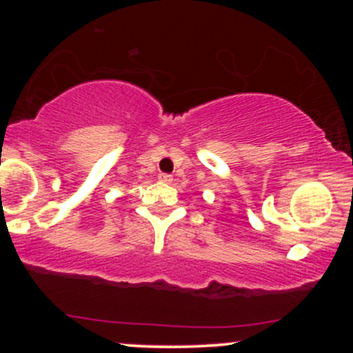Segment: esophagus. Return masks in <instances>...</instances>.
Wrapping results in <instances>:
<instances>
[{
  "mask_svg": "<svg viewBox=\"0 0 353 353\" xmlns=\"http://www.w3.org/2000/svg\"><path fill=\"white\" fill-rule=\"evenodd\" d=\"M159 181L161 182H165V184H171V182H172V176H171V174H159Z\"/></svg>",
  "mask_w": 353,
  "mask_h": 353,
  "instance_id": "34e87169",
  "label": "esophagus"
}]
</instances>
